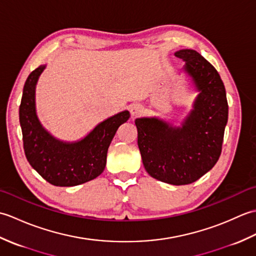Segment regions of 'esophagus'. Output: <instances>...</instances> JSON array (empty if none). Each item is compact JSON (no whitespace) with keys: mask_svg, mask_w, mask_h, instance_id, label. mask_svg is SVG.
<instances>
[{"mask_svg":"<svg viewBox=\"0 0 256 256\" xmlns=\"http://www.w3.org/2000/svg\"><path fill=\"white\" fill-rule=\"evenodd\" d=\"M142 112H143V108L140 106H133L131 108V116L133 118L138 116L140 114H142Z\"/></svg>","mask_w":256,"mask_h":256,"instance_id":"34e87169","label":"esophagus"}]
</instances>
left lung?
I'll list each match as a JSON object with an SVG mask.
<instances>
[{"instance_id": "1", "label": "left lung", "mask_w": 256, "mask_h": 256, "mask_svg": "<svg viewBox=\"0 0 256 256\" xmlns=\"http://www.w3.org/2000/svg\"><path fill=\"white\" fill-rule=\"evenodd\" d=\"M175 56L186 62L200 94L182 128L157 118H136L138 145L150 175L170 184H188L214 167L222 150L228 106L224 84L216 68L199 52L182 50Z\"/></svg>"}]
</instances>
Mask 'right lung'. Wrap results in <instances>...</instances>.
I'll return each mask as SVG.
<instances>
[{
    "mask_svg": "<svg viewBox=\"0 0 256 256\" xmlns=\"http://www.w3.org/2000/svg\"><path fill=\"white\" fill-rule=\"evenodd\" d=\"M44 69L45 66H40L30 74L22 96L20 123L25 156L30 166L54 186H77L104 170L108 146L130 113L123 111L106 120L80 142H59L42 128L35 112V86Z\"/></svg>",
    "mask_w": 256,
    "mask_h": 256,
    "instance_id": "1",
    "label": "right lung"
}]
</instances>
